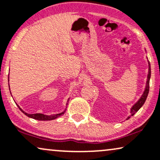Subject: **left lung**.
I'll return each mask as SVG.
<instances>
[{
	"mask_svg": "<svg viewBox=\"0 0 160 160\" xmlns=\"http://www.w3.org/2000/svg\"><path fill=\"white\" fill-rule=\"evenodd\" d=\"M151 64H150V62L148 61V80H147V82H146V87L145 89V92H144L143 95H142V97L140 98V99L136 102V103L132 106V107L131 108V111H130V113H131V115L132 116L136 112L138 111L141 107L143 106L144 103L147 99L148 92H149V83H150V78H151ZM130 118V117H129Z\"/></svg>",
	"mask_w": 160,
	"mask_h": 160,
	"instance_id": "8db88e82",
	"label": "left lung"
}]
</instances>
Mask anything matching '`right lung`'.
<instances>
[{"instance_id": "obj_1", "label": "right lung", "mask_w": 160, "mask_h": 160, "mask_svg": "<svg viewBox=\"0 0 160 160\" xmlns=\"http://www.w3.org/2000/svg\"><path fill=\"white\" fill-rule=\"evenodd\" d=\"M66 105H68V103H66ZM19 109H20L21 111L23 113H24V115H26L27 116L30 117V118H32L33 119H36V120H38V121H51V120H53V119H56L57 118H59V116L62 115H63L65 113V112H62L61 113H59V114H55V115H43V114H41V113H36V114H28V113L25 112L24 111H23L22 109L19 107V106L18 105Z\"/></svg>"}]
</instances>
